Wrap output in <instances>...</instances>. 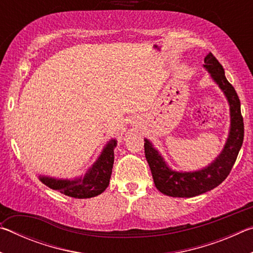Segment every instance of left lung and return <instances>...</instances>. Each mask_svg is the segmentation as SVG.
Returning <instances> with one entry per match:
<instances>
[{"instance_id": "obj_1", "label": "left lung", "mask_w": 253, "mask_h": 253, "mask_svg": "<svg viewBox=\"0 0 253 253\" xmlns=\"http://www.w3.org/2000/svg\"><path fill=\"white\" fill-rule=\"evenodd\" d=\"M204 68L225 93L230 104L231 129L223 151L214 163L198 172L178 173L169 169L152 144L145 139V157L148 162L154 183L163 194L173 198H193L213 190L224 181L237 161L245 137V125L241 115V105L237 91L228 79L217 59L210 52L204 58Z\"/></svg>"}]
</instances>
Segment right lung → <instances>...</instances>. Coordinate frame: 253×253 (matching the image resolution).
<instances>
[{
    "label": "right lung",
    "instance_id": "1",
    "mask_svg": "<svg viewBox=\"0 0 253 253\" xmlns=\"http://www.w3.org/2000/svg\"><path fill=\"white\" fill-rule=\"evenodd\" d=\"M115 146H116V140H110L95 165L89 169L84 178L68 181V179H54L40 176L41 182L52 190H57L60 193L71 198L88 199L99 195L109 185L114 165Z\"/></svg>",
    "mask_w": 253,
    "mask_h": 253
}]
</instances>
